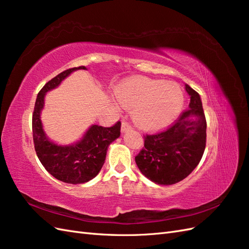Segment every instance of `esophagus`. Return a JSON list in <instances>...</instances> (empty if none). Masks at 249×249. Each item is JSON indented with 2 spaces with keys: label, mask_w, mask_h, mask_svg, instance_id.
<instances>
[{
  "label": "esophagus",
  "mask_w": 249,
  "mask_h": 249,
  "mask_svg": "<svg viewBox=\"0 0 249 249\" xmlns=\"http://www.w3.org/2000/svg\"><path fill=\"white\" fill-rule=\"evenodd\" d=\"M130 129H132L131 124L127 122H125V120H124V122L122 123V132H126L127 130H130Z\"/></svg>",
  "instance_id": "obj_1"
}]
</instances>
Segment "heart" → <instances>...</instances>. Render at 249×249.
I'll return each instance as SVG.
<instances>
[{
	"mask_svg": "<svg viewBox=\"0 0 249 249\" xmlns=\"http://www.w3.org/2000/svg\"><path fill=\"white\" fill-rule=\"evenodd\" d=\"M120 105L133 109L138 125L158 129L171 123L184 105V93L176 83L137 77L125 82L117 92Z\"/></svg>",
	"mask_w": 249,
	"mask_h": 249,
	"instance_id": "1",
	"label": "heart"
}]
</instances>
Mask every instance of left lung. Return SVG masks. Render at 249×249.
Masks as SVG:
<instances>
[{"label": "left lung", "instance_id": "1", "mask_svg": "<svg viewBox=\"0 0 249 249\" xmlns=\"http://www.w3.org/2000/svg\"><path fill=\"white\" fill-rule=\"evenodd\" d=\"M189 108L161 132L143 135L144 147L135 157L140 171L159 185H172L197 166L206 148L207 120L199 94L186 85Z\"/></svg>", "mask_w": 249, "mask_h": 249}]
</instances>
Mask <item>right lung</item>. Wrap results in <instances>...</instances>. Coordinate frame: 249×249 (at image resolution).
I'll list each match as a JSON object with an SVG mask.
<instances>
[{
  "instance_id": "1",
  "label": "right lung",
  "mask_w": 249,
  "mask_h": 249,
  "mask_svg": "<svg viewBox=\"0 0 249 249\" xmlns=\"http://www.w3.org/2000/svg\"><path fill=\"white\" fill-rule=\"evenodd\" d=\"M77 70H86V67H72L60 72L41 88L32 115L33 142L37 157L53 177L69 184L86 183L97 176L106 160L109 144L120 136L122 124L120 122L108 127L94 124L81 141L70 146H60L48 140L40 120L44 94Z\"/></svg>"
}]
</instances>
